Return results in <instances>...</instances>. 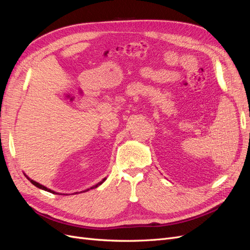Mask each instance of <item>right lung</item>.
<instances>
[{
	"label": "right lung",
	"mask_w": 250,
	"mask_h": 250,
	"mask_svg": "<svg viewBox=\"0 0 250 250\" xmlns=\"http://www.w3.org/2000/svg\"><path fill=\"white\" fill-rule=\"evenodd\" d=\"M25 176L30 180V183H31L32 185H34L36 188H42V190H43V191H47V192H50V193H53V194H59V195H67V194H62V193H57V192H55V191H53V190H51V188H47V187H44V186H42V185H41V184H39V183H36L35 180H33V179H31V178H29L26 174H25ZM106 180V178H103L101 181H99V183H98L97 185H95V186H93V187H90L89 188H86V190H84V191H81V192H76V193H74V194H79V193H83V192H86V191H89L90 188H98L99 187L100 185H102L104 181Z\"/></svg>",
	"instance_id": "1"
}]
</instances>
